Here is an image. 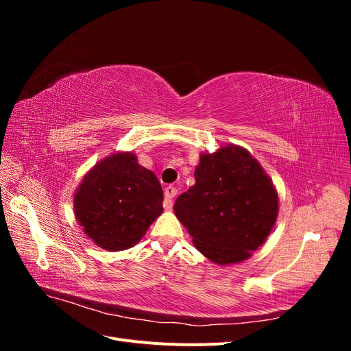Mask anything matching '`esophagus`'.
I'll list each match as a JSON object with an SVG mask.
<instances>
[{
  "label": "esophagus",
  "instance_id": "esophagus-1",
  "mask_svg": "<svg viewBox=\"0 0 351 351\" xmlns=\"http://www.w3.org/2000/svg\"><path fill=\"white\" fill-rule=\"evenodd\" d=\"M177 189L174 187V186H167L165 189H164V196H165V209H171L173 208V197H176L177 196Z\"/></svg>",
  "mask_w": 351,
  "mask_h": 351
}]
</instances>
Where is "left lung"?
<instances>
[{
    "instance_id": "obj_1",
    "label": "left lung",
    "mask_w": 351,
    "mask_h": 351,
    "mask_svg": "<svg viewBox=\"0 0 351 351\" xmlns=\"http://www.w3.org/2000/svg\"><path fill=\"white\" fill-rule=\"evenodd\" d=\"M195 180L174 205L195 247L221 267L247 261L278 218L271 177L247 149L226 143L199 155Z\"/></svg>"
}]
</instances>
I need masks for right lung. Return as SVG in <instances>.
<instances>
[{
  "label": "right lung",
  "mask_w": 351,
  "mask_h": 351,
  "mask_svg": "<svg viewBox=\"0 0 351 351\" xmlns=\"http://www.w3.org/2000/svg\"><path fill=\"white\" fill-rule=\"evenodd\" d=\"M164 193L151 169L133 151L102 158L84 174L73 196L77 224L98 247L120 252L133 247L162 214Z\"/></svg>",
  "instance_id": "add662e5"
}]
</instances>
